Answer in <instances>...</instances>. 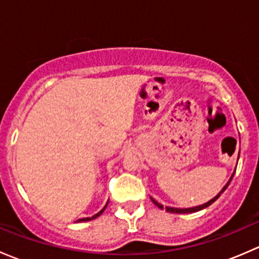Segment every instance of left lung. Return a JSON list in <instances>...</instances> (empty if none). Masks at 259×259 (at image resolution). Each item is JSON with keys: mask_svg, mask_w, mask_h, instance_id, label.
<instances>
[{"mask_svg": "<svg viewBox=\"0 0 259 259\" xmlns=\"http://www.w3.org/2000/svg\"><path fill=\"white\" fill-rule=\"evenodd\" d=\"M234 173H236V170L233 171V174H232V177L231 178H229V180H228V183H227L226 185H224L223 188H222V190L221 192L218 193V194L215 195V197L213 198V199H210V200H208L207 203H204V204H202V205H197V207H192V208H174V207H163V204H160V203H158L156 202L155 199H153V198H150L151 199V202L154 203V204L156 205V207L158 208H160V209H165L166 211H169V213H177V214H185V213H194V211H198V210H202V209H204V208H207V207H209L210 204H213L214 202H215L217 199H218L219 197H221V194L222 193L224 192V190L227 189V187H228L229 185V183H231V180H232V178H233V176H234Z\"/></svg>", "mask_w": 259, "mask_h": 259, "instance_id": "obj_1", "label": "left lung"}]
</instances>
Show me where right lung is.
<instances>
[{
  "instance_id": "obj_1",
  "label": "right lung",
  "mask_w": 259,
  "mask_h": 259,
  "mask_svg": "<svg viewBox=\"0 0 259 259\" xmlns=\"http://www.w3.org/2000/svg\"><path fill=\"white\" fill-rule=\"evenodd\" d=\"M108 203H109V200H108ZM108 203H106V204H105V207H104V208H103V209H101L100 211H99V213H96V214H95V215L90 217V218H81V219H77V221H76V222H88V221H91V219H95V218H98V217H99V215H101V214H103V211H104V210H105V208H106V207H108Z\"/></svg>"
}]
</instances>
